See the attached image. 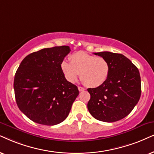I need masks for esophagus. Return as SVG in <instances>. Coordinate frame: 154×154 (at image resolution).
Wrapping results in <instances>:
<instances>
[{"label": "esophagus", "instance_id": "esophagus-1", "mask_svg": "<svg viewBox=\"0 0 154 154\" xmlns=\"http://www.w3.org/2000/svg\"><path fill=\"white\" fill-rule=\"evenodd\" d=\"M78 89H79V91H82L85 90V89H84L83 87H78Z\"/></svg>", "mask_w": 154, "mask_h": 154}]
</instances>
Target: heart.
Here are the masks:
<instances>
[{
    "instance_id": "heart-1",
    "label": "heart",
    "mask_w": 154,
    "mask_h": 154,
    "mask_svg": "<svg viewBox=\"0 0 154 154\" xmlns=\"http://www.w3.org/2000/svg\"><path fill=\"white\" fill-rule=\"evenodd\" d=\"M70 61L63 60L60 65L69 82L75 83L80 74L81 80L86 86L95 88L102 85L108 78L109 65L104 57L79 52L71 56Z\"/></svg>"
}]
</instances>
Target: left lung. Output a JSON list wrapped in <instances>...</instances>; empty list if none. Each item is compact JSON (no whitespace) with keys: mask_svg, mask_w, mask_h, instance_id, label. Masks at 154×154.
<instances>
[{"mask_svg":"<svg viewBox=\"0 0 154 154\" xmlns=\"http://www.w3.org/2000/svg\"><path fill=\"white\" fill-rule=\"evenodd\" d=\"M107 60L109 74L106 82L96 88H89L87 108L93 117L104 122H114L126 117L139 102L141 93L138 68L122 54L95 52Z\"/></svg>","mask_w":154,"mask_h":154,"instance_id":"obj_1","label":"left lung"}]
</instances>
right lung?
<instances>
[{
	"label": "right lung",
	"instance_id": "obj_1",
	"mask_svg": "<svg viewBox=\"0 0 154 154\" xmlns=\"http://www.w3.org/2000/svg\"><path fill=\"white\" fill-rule=\"evenodd\" d=\"M70 51L69 46L44 48L26 56L17 68L13 84L15 100L32 122L53 126L67 117L79 94L60 67Z\"/></svg>",
	"mask_w": 154,
	"mask_h": 154
}]
</instances>
